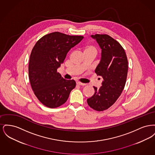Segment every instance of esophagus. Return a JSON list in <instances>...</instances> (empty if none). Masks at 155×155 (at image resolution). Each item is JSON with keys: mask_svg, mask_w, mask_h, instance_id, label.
Returning a JSON list of instances; mask_svg holds the SVG:
<instances>
[{"mask_svg": "<svg viewBox=\"0 0 155 155\" xmlns=\"http://www.w3.org/2000/svg\"><path fill=\"white\" fill-rule=\"evenodd\" d=\"M76 84H77V85H82V86L86 85V84H85V83H82L81 82H78V81L77 82Z\"/></svg>", "mask_w": 155, "mask_h": 155, "instance_id": "obj_1", "label": "esophagus"}]
</instances>
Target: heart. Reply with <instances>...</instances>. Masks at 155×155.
I'll use <instances>...</instances> for the list:
<instances>
[{
  "label": "heart",
  "mask_w": 155,
  "mask_h": 155,
  "mask_svg": "<svg viewBox=\"0 0 155 155\" xmlns=\"http://www.w3.org/2000/svg\"><path fill=\"white\" fill-rule=\"evenodd\" d=\"M82 50L85 54H89V53H92L96 56L97 53V48L93 45L87 44L84 45L82 46Z\"/></svg>",
  "instance_id": "obj_1"
}]
</instances>
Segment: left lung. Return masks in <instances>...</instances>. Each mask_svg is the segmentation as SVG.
<instances>
[{
	"label": "left lung",
	"mask_w": 155,
	"mask_h": 155,
	"mask_svg": "<svg viewBox=\"0 0 155 155\" xmlns=\"http://www.w3.org/2000/svg\"><path fill=\"white\" fill-rule=\"evenodd\" d=\"M102 49V58L95 70L103 78L102 87H94V95L87 99L89 106L99 111L109 109L116 102L125 87L128 60L125 51L118 41L107 34L91 35Z\"/></svg>",
	"instance_id": "left-lung-1"
}]
</instances>
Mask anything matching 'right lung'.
<instances>
[{"label":"right lung","mask_w":155,"mask_h":155,"mask_svg":"<svg viewBox=\"0 0 155 155\" xmlns=\"http://www.w3.org/2000/svg\"><path fill=\"white\" fill-rule=\"evenodd\" d=\"M83 38L54 32L40 38L34 45L30 54L29 79L35 95L46 107L56 108L63 104L75 87V81L64 79L57 70L70 49Z\"/></svg>","instance_id":"1"}]
</instances>
